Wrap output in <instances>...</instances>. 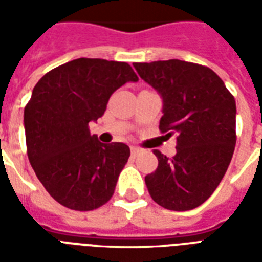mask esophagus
I'll return each mask as SVG.
<instances>
[{"instance_id":"esophagus-1","label":"esophagus","mask_w":262,"mask_h":262,"mask_svg":"<svg viewBox=\"0 0 262 262\" xmlns=\"http://www.w3.org/2000/svg\"><path fill=\"white\" fill-rule=\"evenodd\" d=\"M130 152L133 156H137V155H140L141 152H144V149H141V148H139V147H130Z\"/></svg>"}]
</instances>
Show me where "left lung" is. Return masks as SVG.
<instances>
[{
  "instance_id": "obj_1",
  "label": "left lung",
  "mask_w": 262,
  "mask_h": 262,
  "mask_svg": "<svg viewBox=\"0 0 262 262\" xmlns=\"http://www.w3.org/2000/svg\"><path fill=\"white\" fill-rule=\"evenodd\" d=\"M139 76L160 95L159 129L177 136L172 159L154 151L159 164L145 177L152 200L170 211H190L219 186L235 148V99L215 72L168 59L136 62Z\"/></svg>"
}]
</instances>
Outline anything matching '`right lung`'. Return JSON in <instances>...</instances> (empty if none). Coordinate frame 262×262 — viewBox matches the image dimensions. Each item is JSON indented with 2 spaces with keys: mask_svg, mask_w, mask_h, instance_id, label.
<instances>
[{
  "mask_svg": "<svg viewBox=\"0 0 262 262\" xmlns=\"http://www.w3.org/2000/svg\"><path fill=\"white\" fill-rule=\"evenodd\" d=\"M139 80L126 62L77 58L43 76L24 108L27 154L49 194L75 211L111 199L130 149L103 144L88 123L106 111L114 91Z\"/></svg>",
  "mask_w": 262,
  "mask_h": 262,
  "instance_id": "add662e5",
  "label": "right lung"
}]
</instances>
